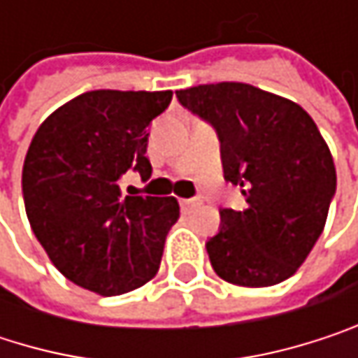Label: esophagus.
<instances>
[{
	"mask_svg": "<svg viewBox=\"0 0 358 358\" xmlns=\"http://www.w3.org/2000/svg\"><path fill=\"white\" fill-rule=\"evenodd\" d=\"M201 203H203V201H201L199 196H194V199H182V201H180L182 211H186V213H188V211H192V209H196Z\"/></svg>",
	"mask_w": 358,
	"mask_h": 358,
	"instance_id": "34e87169",
	"label": "esophagus"
}]
</instances>
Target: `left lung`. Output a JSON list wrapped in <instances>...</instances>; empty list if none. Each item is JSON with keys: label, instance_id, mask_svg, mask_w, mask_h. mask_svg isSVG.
<instances>
[{"label": "left lung", "instance_id": "obj_1", "mask_svg": "<svg viewBox=\"0 0 358 358\" xmlns=\"http://www.w3.org/2000/svg\"><path fill=\"white\" fill-rule=\"evenodd\" d=\"M222 141L224 178L243 188V211L222 209L207 241L215 273L238 286H273L305 263L322 236L336 166L313 117L299 103L245 83L176 91Z\"/></svg>", "mask_w": 358, "mask_h": 358}]
</instances>
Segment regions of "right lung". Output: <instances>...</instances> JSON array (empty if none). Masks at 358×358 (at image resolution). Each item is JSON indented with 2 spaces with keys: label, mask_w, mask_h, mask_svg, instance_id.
Returning a JSON list of instances; mask_svg holds the SVG:
<instances>
[{
  "label": "right lung",
  "mask_w": 358,
  "mask_h": 358,
  "mask_svg": "<svg viewBox=\"0 0 358 358\" xmlns=\"http://www.w3.org/2000/svg\"><path fill=\"white\" fill-rule=\"evenodd\" d=\"M172 91H89L36 128L22 168L24 209L36 241L64 278L117 296L155 278L174 196H126L120 176H151L147 126Z\"/></svg>",
  "instance_id": "obj_1"
}]
</instances>
